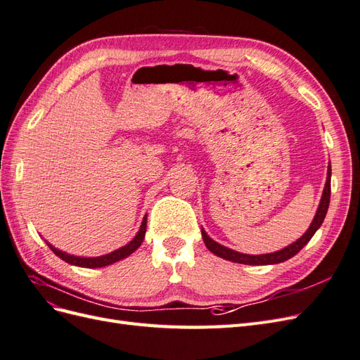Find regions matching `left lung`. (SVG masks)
<instances>
[{"mask_svg": "<svg viewBox=\"0 0 360 360\" xmlns=\"http://www.w3.org/2000/svg\"><path fill=\"white\" fill-rule=\"evenodd\" d=\"M330 176H332V169H330V165H329V168H328V180H326L324 191H323V195H321V201H320L317 213H315V216H314L312 224L309 225L307 233H304L300 238H297V240L294 242V243L288 245L287 248L281 249V250H276V252L263 254V255L240 254V252H236V250H233L230 248H225V246H222L219 243H216L214 240H212L209 236H207V233L204 230H201L202 240H204L207 249H209L210 252H213L217 257H221V258L228 259V261H233V263H240V264L264 266V264H278V263H282V261L290 259L291 257L296 255L299 250L311 240L312 236L315 234V231L319 230V228L323 224V221H324L326 213H328V209H329V202H330Z\"/></svg>", "mask_w": 360, "mask_h": 360, "instance_id": "1", "label": "left lung"}]
</instances>
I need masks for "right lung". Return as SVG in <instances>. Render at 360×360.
Returning a JSON list of instances; mask_svg holds the SVG:
<instances>
[{
    "label": "right lung",
    "instance_id": "add662e5",
    "mask_svg": "<svg viewBox=\"0 0 360 360\" xmlns=\"http://www.w3.org/2000/svg\"><path fill=\"white\" fill-rule=\"evenodd\" d=\"M146 230H147V214L144 216L143 219V224H141V228L139 231L136 233V236L130 240L127 245H124L123 248H120L117 250H114V252H110L106 255H102V257H94V258H85V257H75V255H70V254H66L63 252V250L53 248L52 245L48 243V246L51 248V250L53 254H56L57 257H60L63 261H66V263L69 264H73V266H79V267H89V269H96V267H105V266H110L112 263H115V261H120L126 257H129L132 252H135V250L141 246V243H143L144 240V236H146Z\"/></svg>",
    "mask_w": 360,
    "mask_h": 360
}]
</instances>
